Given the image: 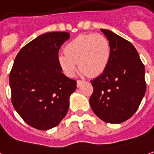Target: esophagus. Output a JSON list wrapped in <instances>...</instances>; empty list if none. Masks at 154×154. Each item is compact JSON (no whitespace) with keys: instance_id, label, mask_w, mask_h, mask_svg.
I'll return each mask as SVG.
<instances>
[{"instance_id":"34e87169","label":"esophagus","mask_w":154,"mask_h":154,"mask_svg":"<svg viewBox=\"0 0 154 154\" xmlns=\"http://www.w3.org/2000/svg\"><path fill=\"white\" fill-rule=\"evenodd\" d=\"M82 83H84V80H77V86L78 87L82 85Z\"/></svg>"}]
</instances>
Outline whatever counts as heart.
Wrapping results in <instances>:
<instances>
[{"label": "heart", "mask_w": 154, "mask_h": 154, "mask_svg": "<svg viewBox=\"0 0 154 154\" xmlns=\"http://www.w3.org/2000/svg\"><path fill=\"white\" fill-rule=\"evenodd\" d=\"M58 55V63L63 72L73 77L79 70L89 77L101 75L111 59V44L106 37L100 33L79 35L71 40Z\"/></svg>", "instance_id": "b5f03b06"}]
</instances>
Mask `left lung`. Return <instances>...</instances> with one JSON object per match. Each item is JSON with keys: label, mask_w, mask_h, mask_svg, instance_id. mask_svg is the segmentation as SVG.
<instances>
[{"label": "left lung", "mask_w": 154, "mask_h": 154, "mask_svg": "<svg viewBox=\"0 0 154 154\" xmlns=\"http://www.w3.org/2000/svg\"><path fill=\"white\" fill-rule=\"evenodd\" d=\"M111 44L106 69L91 82L90 98L95 115L107 123H122L132 117L146 91L145 68L135 47L111 31L100 29Z\"/></svg>", "instance_id": "left-lung-1"}]
</instances>
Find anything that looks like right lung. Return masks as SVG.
Listing matches in <instances>:
<instances>
[{"label": "right lung", "mask_w": 154, "mask_h": 154, "mask_svg": "<svg viewBox=\"0 0 154 154\" xmlns=\"http://www.w3.org/2000/svg\"><path fill=\"white\" fill-rule=\"evenodd\" d=\"M69 32L40 35L22 48L10 72L11 102L24 122L38 130L58 126L66 116L76 80L62 74L60 47Z\"/></svg>", "instance_id": "1"}]
</instances>
